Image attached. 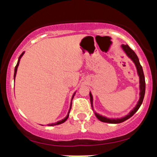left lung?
Returning <instances> with one entry per match:
<instances>
[{"label": "left lung", "mask_w": 157, "mask_h": 157, "mask_svg": "<svg viewBox=\"0 0 157 157\" xmlns=\"http://www.w3.org/2000/svg\"><path fill=\"white\" fill-rule=\"evenodd\" d=\"M121 47L122 48L125 53L126 54V55L131 59V60L134 62V63L135 64V66L136 68V71H137V74L139 78H140V100L137 102V104H136V106L130 112L128 113V114H127L126 116L123 117L121 118H108L106 117L102 116V115L99 114V113H96L94 111V114L96 116V117L99 120H100L101 122H107V123H112V124H117V123H120V122H122L125 120H127L128 119H129L134 114L136 111H138V109H140V107L141 106L142 101H143L144 99V96H145V76H144V73H143V70H142V66L140 63V60H139V58L137 57V55H136V53L133 51L131 48L129 47L128 45H124L122 44L121 46ZM90 95V101H91V107H92V109L94 110L93 108V96L91 94V91L89 93Z\"/></svg>", "instance_id": "1"}]
</instances>
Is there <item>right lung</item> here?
I'll return each mask as SVG.
<instances>
[{"instance_id":"right-lung-1","label":"right lung","mask_w":157,"mask_h":157,"mask_svg":"<svg viewBox=\"0 0 157 157\" xmlns=\"http://www.w3.org/2000/svg\"><path fill=\"white\" fill-rule=\"evenodd\" d=\"M23 55H24V52H23V53L21 54V55H20V57H19V58H18V60H17V65H16V66H15V73H14V80H15V77H16V74H17V67H18V66H19V63H20V60H21V57H22V56H23ZM75 93H76V91H75V92L74 93L73 96H72V97H71V101H72V99H73L74 96H75ZM71 104H70V107H69V110H68V114L66 115V117H65L64 119H63V120H60V121H58V122H55V123L48 124V126H54V125H60V124H62V123H63L64 122H66V120H67V119H68V116H69L70 110H71Z\"/></svg>"}]
</instances>
